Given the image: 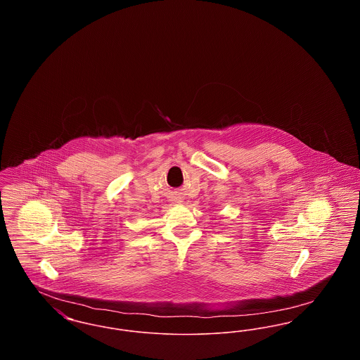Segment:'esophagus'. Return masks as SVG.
<instances>
[{"instance_id": "obj_1", "label": "esophagus", "mask_w": 360, "mask_h": 360, "mask_svg": "<svg viewBox=\"0 0 360 360\" xmlns=\"http://www.w3.org/2000/svg\"><path fill=\"white\" fill-rule=\"evenodd\" d=\"M175 202H176V201H175ZM178 202H179V201H178Z\"/></svg>"}]
</instances>
